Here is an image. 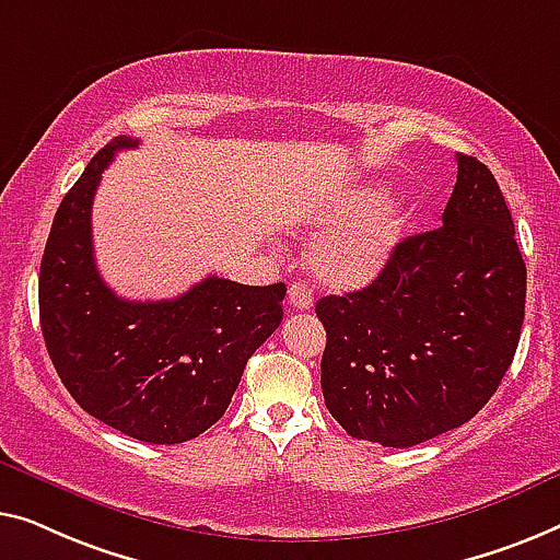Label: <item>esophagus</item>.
I'll use <instances>...</instances> for the list:
<instances>
[{
	"mask_svg": "<svg viewBox=\"0 0 560 560\" xmlns=\"http://www.w3.org/2000/svg\"><path fill=\"white\" fill-rule=\"evenodd\" d=\"M289 304L294 306V310H310V306L314 304L312 289L302 281H294L289 287Z\"/></svg>",
	"mask_w": 560,
	"mask_h": 560,
	"instance_id": "1",
	"label": "esophagus"
}]
</instances>
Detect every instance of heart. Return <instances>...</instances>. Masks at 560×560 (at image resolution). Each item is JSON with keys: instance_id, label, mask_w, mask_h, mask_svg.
I'll use <instances>...</instances> for the list:
<instances>
[{"instance_id": "obj_1", "label": "heart", "mask_w": 560, "mask_h": 560, "mask_svg": "<svg viewBox=\"0 0 560 560\" xmlns=\"http://www.w3.org/2000/svg\"><path fill=\"white\" fill-rule=\"evenodd\" d=\"M404 202L377 185L350 187L319 210V223H335L310 246V266L337 289H360L390 264L406 235Z\"/></svg>"}]
</instances>
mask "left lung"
<instances>
[{
    "label": "left lung",
    "mask_w": 560,
    "mask_h": 560,
    "mask_svg": "<svg viewBox=\"0 0 560 560\" xmlns=\"http://www.w3.org/2000/svg\"><path fill=\"white\" fill-rule=\"evenodd\" d=\"M441 228L400 241L365 289L322 296V393L350 436L416 446L498 390L525 317V261L498 179L456 154Z\"/></svg>",
    "instance_id": "1"
}]
</instances>
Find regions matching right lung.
<instances>
[{"instance_id":"right-lung-1","label":"right lung","mask_w":560,"mask_h":560,"mask_svg":"<svg viewBox=\"0 0 560 560\" xmlns=\"http://www.w3.org/2000/svg\"><path fill=\"white\" fill-rule=\"evenodd\" d=\"M137 144L108 141L55 212L40 264V325L85 413L131 439L183 444L225 413L248 358L281 325L287 287L208 277L177 299L116 296L93 258L91 208L101 172Z\"/></svg>"}]
</instances>
